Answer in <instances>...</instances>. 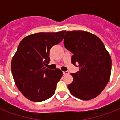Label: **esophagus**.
I'll list each match as a JSON object with an SVG mask.
<instances>
[{"label": "esophagus", "instance_id": "obj_1", "mask_svg": "<svg viewBox=\"0 0 120 120\" xmlns=\"http://www.w3.org/2000/svg\"><path fill=\"white\" fill-rule=\"evenodd\" d=\"M68 71H63V74H64V75H68Z\"/></svg>", "mask_w": 120, "mask_h": 120}]
</instances>
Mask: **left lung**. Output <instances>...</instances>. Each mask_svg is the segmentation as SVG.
<instances>
[{
	"mask_svg": "<svg viewBox=\"0 0 120 120\" xmlns=\"http://www.w3.org/2000/svg\"><path fill=\"white\" fill-rule=\"evenodd\" d=\"M64 45L73 53L71 63L79 67L71 73L73 80L68 85L74 97L90 100L98 96L110 80L112 59L102 41L88 32H66Z\"/></svg>",
	"mask_w": 120,
	"mask_h": 120,
	"instance_id": "left-lung-1",
	"label": "left lung"
}]
</instances>
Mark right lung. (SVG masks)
Segmentation results:
<instances>
[{"instance_id":"right-lung-1","label":"right lung","mask_w":120,"mask_h":120,"mask_svg":"<svg viewBox=\"0 0 120 120\" xmlns=\"http://www.w3.org/2000/svg\"><path fill=\"white\" fill-rule=\"evenodd\" d=\"M65 31L39 32L25 37L12 58L11 69L18 89L29 100L40 102L55 93L63 73L45 67L51 48L62 41Z\"/></svg>"}]
</instances>
